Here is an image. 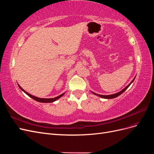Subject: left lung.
Here are the masks:
<instances>
[{
	"label": "left lung",
	"mask_w": 154,
	"mask_h": 154,
	"mask_svg": "<svg viewBox=\"0 0 154 154\" xmlns=\"http://www.w3.org/2000/svg\"><path fill=\"white\" fill-rule=\"evenodd\" d=\"M134 79H135V78H134V80H133L131 82H130V83H129L128 85H127L125 88H123V89L122 91H121L120 92H118V93H116V94H111V95H101V94H96V93H94V92H92V93H93V94H94L95 95H97V96H98L102 97V98H105V99H112V98H114V97H118V96L122 94L123 92H125L126 90H127V88H128V87L130 85V84H131V83L134 82Z\"/></svg>",
	"instance_id": "left-lung-1"
}]
</instances>
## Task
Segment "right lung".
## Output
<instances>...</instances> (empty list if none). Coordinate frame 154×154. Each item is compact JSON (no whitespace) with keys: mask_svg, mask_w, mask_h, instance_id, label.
Listing matches in <instances>:
<instances>
[{"mask_svg":"<svg viewBox=\"0 0 154 154\" xmlns=\"http://www.w3.org/2000/svg\"><path fill=\"white\" fill-rule=\"evenodd\" d=\"M18 85V87H20V89H21L22 91H24L27 96H29V97H31V98L34 99L35 100H36V101H37L42 102V103H52V102H53V101H56V100H57L58 99H59L60 97H62V96L64 94V93H63V94H61V95H60V96H57V97H54V98H40V97H36V96H32L31 94H29V93H27V92H26L19 85Z\"/></svg>","mask_w":154,"mask_h":154,"instance_id":"right-lung-1","label":"right lung"}]
</instances>
